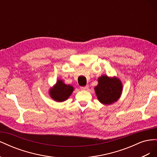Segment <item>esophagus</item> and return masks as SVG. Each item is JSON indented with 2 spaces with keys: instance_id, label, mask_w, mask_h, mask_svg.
<instances>
[{
  "instance_id": "esophagus-1",
  "label": "esophagus",
  "mask_w": 157,
  "mask_h": 157,
  "mask_svg": "<svg viewBox=\"0 0 157 157\" xmlns=\"http://www.w3.org/2000/svg\"><path fill=\"white\" fill-rule=\"evenodd\" d=\"M80 89H81L82 90H86L88 89V86H82V87H80Z\"/></svg>"
}]
</instances>
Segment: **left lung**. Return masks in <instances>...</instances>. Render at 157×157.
<instances>
[{
	"mask_svg": "<svg viewBox=\"0 0 157 157\" xmlns=\"http://www.w3.org/2000/svg\"><path fill=\"white\" fill-rule=\"evenodd\" d=\"M98 84L94 88L99 101L103 105H111L117 101L121 96L122 84L116 77L102 75L98 79Z\"/></svg>",
	"mask_w": 157,
	"mask_h": 157,
	"instance_id": "obj_1",
	"label": "left lung"
}]
</instances>
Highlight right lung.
Instances as JSON below:
<instances>
[{
  "mask_svg": "<svg viewBox=\"0 0 157 157\" xmlns=\"http://www.w3.org/2000/svg\"><path fill=\"white\" fill-rule=\"evenodd\" d=\"M74 88L69 84H65L62 80L58 79L56 84L49 90L50 96L57 102L67 100L72 94Z\"/></svg>",
  "mask_w": 157,
  "mask_h": 157,
  "instance_id": "obj_1",
  "label": "right lung"
}]
</instances>
